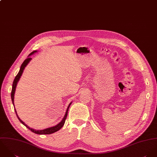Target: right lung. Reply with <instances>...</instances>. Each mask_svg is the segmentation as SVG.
Masks as SVG:
<instances>
[{
    "label": "right lung",
    "mask_w": 157,
    "mask_h": 157,
    "mask_svg": "<svg viewBox=\"0 0 157 157\" xmlns=\"http://www.w3.org/2000/svg\"><path fill=\"white\" fill-rule=\"evenodd\" d=\"M37 52L36 50L33 52H32V53L29 55V56L32 55L34 53H35V52ZM29 56V57L24 61V63H22L21 67V68H20V70H19V73H17V75H16V76L15 77V78H14V81H13V87H12V90H11V100H12V102H13V105H14V93H15V90H16V87L17 84V82H18V81H19V79H20V78H21V76L22 73H23V71H24V70L25 67L27 66V65L29 63V62L30 61V60L32 59V58H30ZM71 102L68 105V107H67V111H66V113H65V116H64L63 120L61 121V122H60L58 124H57V125H55V126H54V127H50V128H46V129L40 130H34V129H33V128H32L29 127L28 125H26V124L19 118V117L18 115H17V113H16V109H14V110H15V112H16V116H17V117L18 118V119H19V120L20 121V122H21L22 124H23L25 126H26L27 128H28L29 130H30L33 133H36V134H39V135H46V134L48 135V134H51V133H54V132H56L58 131L59 129H61V128L63 127V125H64V123H65L66 118H67V117L68 110V109H69L70 105H71Z\"/></svg>",
    "instance_id": "1"
}]
</instances>
